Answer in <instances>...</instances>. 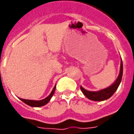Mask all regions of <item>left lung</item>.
<instances>
[{
  "label": "left lung",
  "instance_id": "obj_1",
  "mask_svg": "<svg viewBox=\"0 0 134 134\" xmlns=\"http://www.w3.org/2000/svg\"><path fill=\"white\" fill-rule=\"evenodd\" d=\"M122 76H123V62H122V59H121L120 72H119L118 77L116 79V80L113 82V84L111 85L110 87L103 89V90H98V91H88L83 88L82 86H80V89L85 96L91 100H105L110 98L118 89V86L121 83V80H122Z\"/></svg>",
  "mask_w": 134,
  "mask_h": 134
}]
</instances>
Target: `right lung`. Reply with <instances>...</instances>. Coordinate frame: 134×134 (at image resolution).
<instances>
[{
    "mask_svg": "<svg viewBox=\"0 0 134 134\" xmlns=\"http://www.w3.org/2000/svg\"><path fill=\"white\" fill-rule=\"evenodd\" d=\"M56 85L53 88L52 93H50L49 96H47L46 98L43 99V100H26V99H21V100H22L24 103H25L26 104H27L28 105H30L31 107H41L43 106V105H45L46 104H47L49 103V101L50 100V99L52 98V97L54 95V91H55Z\"/></svg>",
    "mask_w": 134,
    "mask_h": 134,
    "instance_id": "right-lung-1",
    "label": "right lung"
}]
</instances>
